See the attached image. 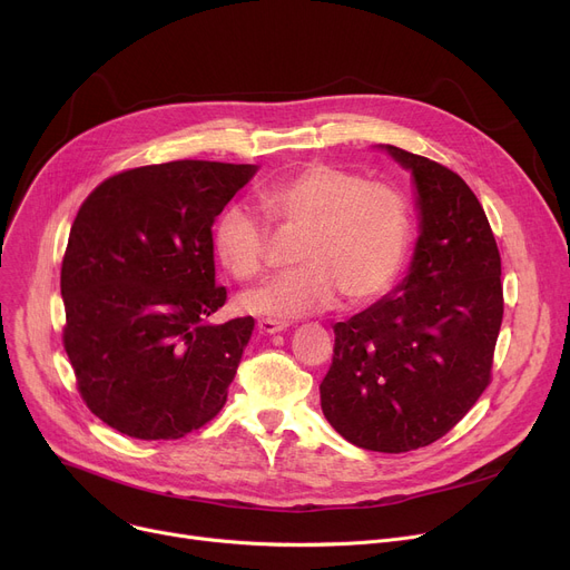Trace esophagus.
Masks as SVG:
<instances>
[{
	"label": "esophagus",
	"mask_w": 570,
	"mask_h": 570,
	"mask_svg": "<svg viewBox=\"0 0 570 570\" xmlns=\"http://www.w3.org/2000/svg\"><path fill=\"white\" fill-rule=\"evenodd\" d=\"M256 327H258V333H261V335H275V333H284L288 325H286L284 321H273V318H261Z\"/></svg>",
	"instance_id": "34e87169"
}]
</instances>
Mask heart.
I'll list each match as a JSON object with an SVG mask.
<instances>
[{"label": "heart", "mask_w": 570, "mask_h": 570, "mask_svg": "<svg viewBox=\"0 0 570 570\" xmlns=\"http://www.w3.org/2000/svg\"><path fill=\"white\" fill-rule=\"evenodd\" d=\"M256 207L279 237H295L291 275L237 297L243 312L297 318L327 309L337 293L363 305L393 282L409 243V207L400 191L331 164H307L269 179ZM245 205H230L213 228V249L239 282L263 275L273 233Z\"/></svg>", "instance_id": "b5f03b06"}]
</instances>
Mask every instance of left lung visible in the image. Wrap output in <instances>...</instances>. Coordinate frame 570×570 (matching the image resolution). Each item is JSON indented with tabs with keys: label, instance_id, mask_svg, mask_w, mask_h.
I'll return each mask as SVG.
<instances>
[{
	"label": "left lung",
	"instance_id": "1",
	"mask_svg": "<svg viewBox=\"0 0 570 570\" xmlns=\"http://www.w3.org/2000/svg\"><path fill=\"white\" fill-rule=\"evenodd\" d=\"M379 149L411 173L415 249L391 293L333 325L321 409L353 445L406 453L451 432L490 383L501 256L483 205L458 173L395 145Z\"/></svg>",
	"mask_w": 570,
	"mask_h": 570
}]
</instances>
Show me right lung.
<instances>
[{"label":"right lung","instance_id":"1","mask_svg":"<svg viewBox=\"0 0 570 570\" xmlns=\"http://www.w3.org/2000/svg\"><path fill=\"white\" fill-rule=\"evenodd\" d=\"M254 164L170 161L108 177L80 205L62 261L65 348L97 417L142 441L222 411L254 318L209 323L213 224Z\"/></svg>","mask_w":570,"mask_h":570}]
</instances>
